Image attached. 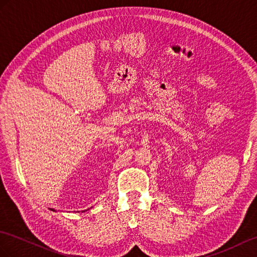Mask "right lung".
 I'll list each match as a JSON object with an SVG mask.
<instances>
[{"instance_id": "1", "label": "right lung", "mask_w": 257, "mask_h": 257, "mask_svg": "<svg viewBox=\"0 0 257 257\" xmlns=\"http://www.w3.org/2000/svg\"><path fill=\"white\" fill-rule=\"evenodd\" d=\"M51 210H53V211H54V209H52V208H51Z\"/></svg>"}]
</instances>
